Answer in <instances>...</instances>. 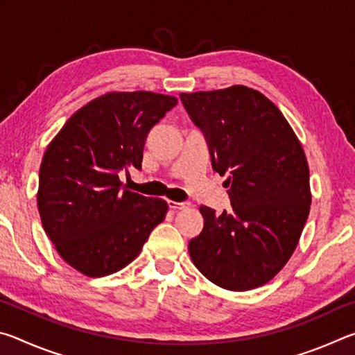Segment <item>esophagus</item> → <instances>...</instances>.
<instances>
[{"label":"esophagus","mask_w":355,"mask_h":355,"mask_svg":"<svg viewBox=\"0 0 355 355\" xmlns=\"http://www.w3.org/2000/svg\"><path fill=\"white\" fill-rule=\"evenodd\" d=\"M167 203H169V208H172V209H186V208L191 207L189 202H173V200H169Z\"/></svg>","instance_id":"34e87169"}]
</instances>
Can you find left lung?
<instances>
[{
	"instance_id": "obj_1",
	"label": "left lung",
	"mask_w": 355,
	"mask_h": 355,
	"mask_svg": "<svg viewBox=\"0 0 355 355\" xmlns=\"http://www.w3.org/2000/svg\"><path fill=\"white\" fill-rule=\"evenodd\" d=\"M205 136L211 166L227 175L230 211L200 207L203 230L189 241L196 268L214 285L248 291L290 260L310 213V171L284 114L261 92L232 86L180 94Z\"/></svg>"
}]
</instances>
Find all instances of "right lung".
Here are the masks:
<instances>
[{
	"mask_svg": "<svg viewBox=\"0 0 355 355\" xmlns=\"http://www.w3.org/2000/svg\"><path fill=\"white\" fill-rule=\"evenodd\" d=\"M177 105L155 92H107L78 110L46 147L37 208L58 254L89 277L139 255L167 203L125 189L119 172L141 169L148 131Z\"/></svg>",
	"mask_w": 355,
	"mask_h": 355,
	"instance_id": "right-lung-1",
	"label": "right lung"
}]
</instances>
